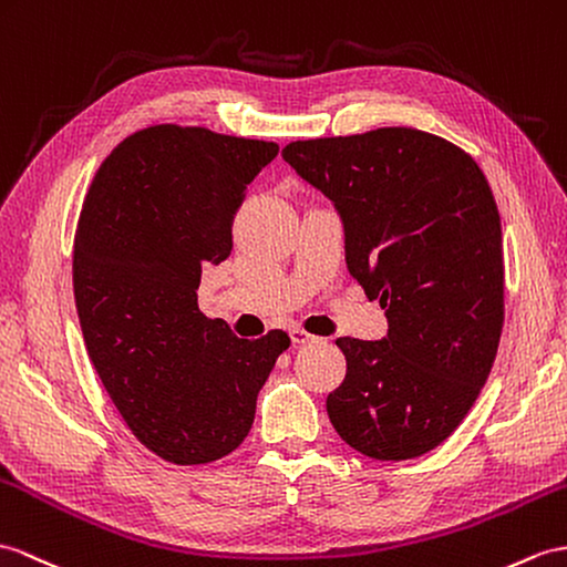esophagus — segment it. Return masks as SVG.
<instances>
[{
  "label": "esophagus",
  "instance_id": "esophagus-1",
  "mask_svg": "<svg viewBox=\"0 0 567 567\" xmlns=\"http://www.w3.org/2000/svg\"><path fill=\"white\" fill-rule=\"evenodd\" d=\"M288 334H291V339H293V343H310V341H315V337L312 334H308L306 329H300V327H293L291 331H288Z\"/></svg>",
  "mask_w": 567,
  "mask_h": 567
}]
</instances>
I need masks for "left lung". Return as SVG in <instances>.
Wrapping results in <instances>:
<instances>
[{
    "instance_id": "1",
    "label": "left lung",
    "mask_w": 567,
    "mask_h": 567,
    "mask_svg": "<svg viewBox=\"0 0 567 567\" xmlns=\"http://www.w3.org/2000/svg\"><path fill=\"white\" fill-rule=\"evenodd\" d=\"M281 156L334 204L349 274L390 324L380 341L337 339L347 378L329 421L365 457H421L464 421L498 353L505 267L488 179L466 151L411 127L291 142Z\"/></svg>"
}]
</instances>
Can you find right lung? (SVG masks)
Segmentation results:
<instances>
[{"instance_id": "add662e5", "label": "right lung", "mask_w": 567, "mask_h": 567, "mask_svg": "<svg viewBox=\"0 0 567 567\" xmlns=\"http://www.w3.org/2000/svg\"><path fill=\"white\" fill-rule=\"evenodd\" d=\"M279 144L156 124L95 173L74 236L86 351L120 416L173 464H209L247 437L286 331L238 339L197 302L202 267L233 250L245 189Z\"/></svg>"}]
</instances>
